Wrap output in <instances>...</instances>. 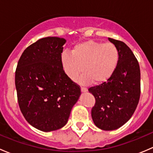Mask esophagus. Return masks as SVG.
I'll list each match as a JSON object with an SVG mask.
<instances>
[{"mask_svg":"<svg viewBox=\"0 0 153 153\" xmlns=\"http://www.w3.org/2000/svg\"><path fill=\"white\" fill-rule=\"evenodd\" d=\"M87 88L86 87H84V86H81V92H87Z\"/></svg>","mask_w":153,"mask_h":153,"instance_id":"obj_1","label":"esophagus"}]
</instances>
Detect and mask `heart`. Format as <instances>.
<instances>
[{
	"label": "heart",
	"mask_w": 153,
	"mask_h": 153,
	"mask_svg": "<svg viewBox=\"0 0 153 153\" xmlns=\"http://www.w3.org/2000/svg\"><path fill=\"white\" fill-rule=\"evenodd\" d=\"M119 62V51L112 43L88 41L76 44L72 52L61 55V64L72 81L84 71L81 82L102 84L111 78Z\"/></svg>",
	"instance_id": "b5f03b06"
}]
</instances>
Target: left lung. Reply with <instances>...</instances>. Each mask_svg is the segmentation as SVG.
I'll list each match as a JSON object with an SVG mask.
<instances>
[{
    "label": "left lung",
    "mask_w": 153,
    "mask_h": 153,
    "mask_svg": "<svg viewBox=\"0 0 153 153\" xmlns=\"http://www.w3.org/2000/svg\"><path fill=\"white\" fill-rule=\"evenodd\" d=\"M119 51V62L107 81L89 88L95 104L92 109L94 124L103 130H114L127 122L133 115L141 94L138 61L123 41L108 38Z\"/></svg>",
    "instance_id": "left-lung-1"
}]
</instances>
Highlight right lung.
<instances>
[{"instance_id":"obj_1","label":"right lung","mask_w":153,"mask_h":153,"mask_svg":"<svg viewBox=\"0 0 153 153\" xmlns=\"http://www.w3.org/2000/svg\"><path fill=\"white\" fill-rule=\"evenodd\" d=\"M64 38L47 37L29 46L15 71L20 109L29 124L44 132L65 126L81 88L63 69Z\"/></svg>"}]
</instances>
